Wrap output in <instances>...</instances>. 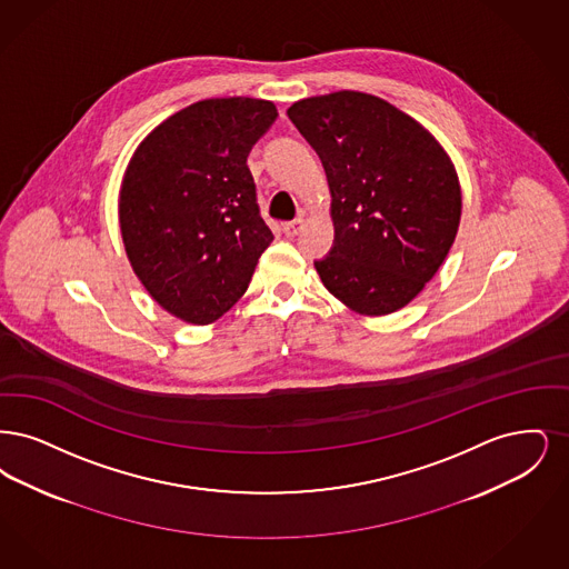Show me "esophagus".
Masks as SVG:
<instances>
[{"label": "esophagus", "mask_w": 569, "mask_h": 569, "mask_svg": "<svg viewBox=\"0 0 569 569\" xmlns=\"http://www.w3.org/2000/svg\"><path fill=\"white\" fill-rule=\"evenodd\" d=\"M301 227H303V219L297 217L296 221L284 222V224H282V231H284L287 238H293V236H297V233L301 231Z\"/></svg>", "instance_id": "34e87169"}]
</instances>
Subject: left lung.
<instances>
[{"mask_svg":"<svg viewBox=\"0 0 569 569\" xmlns=\"http://www.w3.org/2000/svg\"><path fill=\"white\" fill-rule=\"evenodd\" d=\"M317 150L331 191L333 247L315 261L350 310L391 315L445 263L461 219V187L438 140L385 99L338 91L287 110Z\"/></svg>","mask_w":569,"mask_h":569,"instance_id":"obj_1","label":"left lung"}]
</instances>
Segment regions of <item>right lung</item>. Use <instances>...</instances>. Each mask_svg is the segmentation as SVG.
I'll return each mask as SVG.
<instances>
[{"label":"right lung","mask_w":569,"mask_h":569,"mask_svg":"<svg viewBox=\"0 0 569 569\" xmlns=\"http://www.w3.org/2000/svg\"><path fill=\"white\" fill-rule=\"evenodd\" d=\"M276 117L266 99H203L154 127L124 170L127 257L150 297L182 321L221 319L273 240L247 159Z\"/></svg>","instance_id":"1"}]
</instances>
